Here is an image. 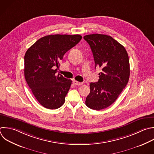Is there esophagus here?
<instances>
[{
  "label": "esophagus",
  "instance_id": "34e87169",
  "mask_svg": "<svg viewBox=\"0 0 154 154\" xmlns=\"http://www.w3.org/2000/svg\"><path fill=\"white\" fill-rule=\"evenodd\" d=\"M73 84L75 85H78V86H79V85H81L82 84V82H78L76 81H73Z\"/></svg>",
  "mask_w": 154,
  "mask_h": 154
}]
</instances>
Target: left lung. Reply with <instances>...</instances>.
<instances>
[{
	"mask_svg": "<svg viewBox=\"0 0 154 154\" xmlns=\"http://www.w3.org/2000/svg\"><path fill=\"white\" fill-rule=\"evenodd\" d=\"M84 39L90 46L95 67L102 68L98 82L90 84L85 104L100 110L113 103L126 87L130 75L129 57L125 48L111 36L94 34Z\"/></svg>",
	"mask_w": 154,
	"mask_h": 154,
	"instance_id": "obj_1",
	"label": "left lung"
}]
</instances>
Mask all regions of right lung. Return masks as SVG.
I'll return each mask as SVG.
<instances>
[{
    "mask_svg": "<svg viewBox=\"0 0 154 154\" xmlns=\"http://www.w3.org/2000/svg\"><path fill=\"white\" fill-rule=\"evenodd\" d=\"M82 39L76 35H49L38 40L25 55L24 73L26 82L45 108L54 109L65 102L72 80L57 75L64 55Z\"/></svg>",
    "mask_w": 154,
    "mask_h": 154,
    "instance_id": "1",
    "label": "right lung"
}]
</instances>
